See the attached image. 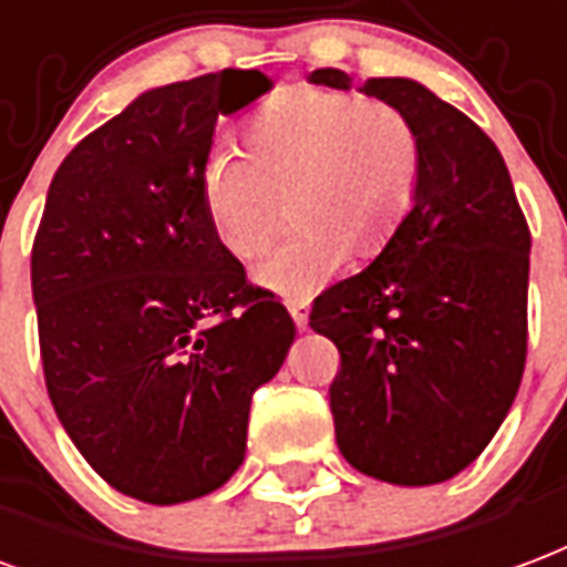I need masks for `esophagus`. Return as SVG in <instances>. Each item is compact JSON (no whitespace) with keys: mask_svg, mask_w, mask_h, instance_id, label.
Here are the masks:
<instances>
[{"mask_svg":"<svg viewBox=\"0 0 567 567\" xmlns=\"http://www.w3.org/2000/svg\"><path fill=\"white\" fill-rule=\"evenodd\" d=\"M288 316L295 318V324L300 330H306V324H309V309H306V303H288Z\"/></svg>","mask_w":567,"mask_h":567,"instance_id":"esophagus-1","label":"esophagus"}]
</instances>
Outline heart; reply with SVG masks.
I'll list each match as a JSON object with an SVG mask.
<instances>
[{
	"mask_svg": "<svg viewBox=\"0 0 567 567\" xmlns=\"http://www.w3.org/2000/svg\"><path fill=\"white\" fill-rule=\"evenodd\" d=\"M423 146L412 116L381 99L295 86L279 92L246 128V153L219 146L204 162L200 198L216 240L255 258V282L309 300L351 255H375L412 207Z\"/></svg>",
	"mask_w": 567,
	"mask_h": 567,
	"instance_id": "b5f03b06",
	"label": "heart"
}]
</instances>
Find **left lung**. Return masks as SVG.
Wrapping results in <instances>:
<instances>
[{"mask_svg": "<svg viewBox=\"0 0 567 567\" xmlns=\"http://www.w3.org/2000/svg\"><path fill=\"white\" fill-rule=\"evenodd\" d=\"M312 83L351 90L339 69ZM360 92L417 125L409 216L358 276L316 297L309 327L339 348L330 412L348 463L388 484H442L481 456L526 367L532 234L496 144L409 78Z\"/></svg>", "mask_w": 567, "mask_h": 567, "instance_id": "1", "label": "left lung"}]
</instances>
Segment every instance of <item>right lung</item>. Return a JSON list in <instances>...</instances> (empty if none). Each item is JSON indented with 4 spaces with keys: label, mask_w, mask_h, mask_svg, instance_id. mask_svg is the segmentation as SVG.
I'll use <instances>...</instances> for the list:
<instances>
[{
    "label": "right lung",
    "mask_w": 567,
    "mask_h": 567,
    "mask_svg": "<svg viewBox=\"0 0 567 567\" xmlns=\"http://www.w3.org/2000/svg\"><path fill=\"white\" fill-rule=\"evenodd\" d=\"M267 90L261 71L225 69L137 95L65 155L32 243L56 417L113 489L150 505L207 496L240 468L251 393L295 342L200 198L219 116Z\"/></svg>",
    "instance_id": "add662e5"
}]
</instances>
